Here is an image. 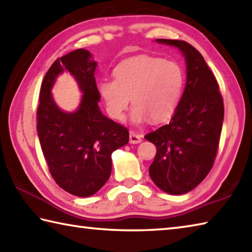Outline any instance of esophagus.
<instances>
[{"mask_svg": "<svg viewBox=\"0 0 252 252\" xmlns=\"http://www.w3.org/2000/svg\"><path fill=\"white\" fill-rule=\"evenodd\" d=\"M129 142L130 144H139L141 142V136L137 134L135 131H130L129 134Z\"/></svg>", "mask_w": 252, "mask_h": 252, "instance_id": "esophagus-1", "label": "esophagus"}]
</instances>
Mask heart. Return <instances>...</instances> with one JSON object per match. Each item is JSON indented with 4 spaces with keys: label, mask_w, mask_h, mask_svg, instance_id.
Masks as SVG:
<instances>
[{
    "label": "heart",
    "mask_w": 252,
    "mask_h": 252,
    "mask_svg": "<svg viewBox=\"0 0 252 252\" xmlns=\"http://www.w3.org/2000/svg\"><path fill=\"white\" fill-rule=\"evenodd\" d=\"M183 84V71L174 61L139 56L123 61L114 70V80L102 79L97 87L112 118H124L130 97V120L141 124L149 117L154 123L168 120L180 102Z\"/></svg>",
    "instance_id": "heart-1"
}]
</instances>
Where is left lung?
<instances>
[{
    "mask_svg": "<svg viewBox=\"0 0 252 252\" xmlns=\"http://www.w3.org/2000/svg\"><path fill=\"white\" fill-rule=\"evenodd\" d=\"M156 41L181 52L187 64V83L169 124L145 136L157 147L149 175L163 192L181 195L197 187L213 167L224 103L214 74L192 45L173 39Z\"/></svg>",
    "mask_w": 252,
    "mask_h": 252,
    "instance_id": "left-lung-1",
    "label": "left lung"
}]
</instances>
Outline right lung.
I'll use <instances>...</instances> for the list:
<instances>
[{"instance_id":"obj_1","label":"right lung","mask_w":252,"mask_h":252,"mask_svg":"<svg viewBox=\"0 0 252 252\" xmlns=\"http://www.w3.org/2000/svg\"><path fill=\"white\" fill-rule=\"evenodd\" d=\"M96 67L91 52L82 48L57 59L41 83L37 110L38 137L52 178L61 189L79 197L93 195L106 183L112 154L129 140L126 128L99 110ZM63 72L73 75L83 93L72 112L61 110L51 93Z\"/></svg>"}]
</instances>
